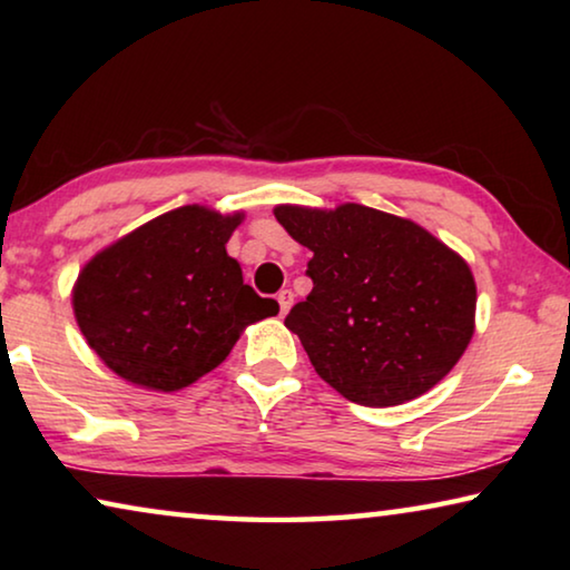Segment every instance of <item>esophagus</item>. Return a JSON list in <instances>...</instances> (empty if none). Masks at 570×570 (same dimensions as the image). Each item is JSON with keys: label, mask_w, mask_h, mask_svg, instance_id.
Wrapping results in <instances>:
<instances>
[{"label": "esophagus", "mask_w": 570, "mask_h": 570, "mask_svg": "<svg viewBox=\"0 0 570 570\" xmlns=\"http://www.w3.org/2000/svg\"><path fill=\"white\" fill-rule=\"evenodd\" d=\"M276 302H278V308H282V314H286L288 308H292V304H294L292 288H282V292L276 294Z\"/></svg>", "instance_id": "34e87169"}]
</instances>
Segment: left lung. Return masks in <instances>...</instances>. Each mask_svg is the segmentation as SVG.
I'll return each mask as SVG.
<instances>
[{
    "label": "left lung",
    "mask_w": 570,
    "mask_h": 570,
    "mask_svg": "<svg viewBox=\"0 0 570 570\" xmlns=\"http://www.w3.org/2000/svg\"><path fill=\"white\" fill-rule=\"evenodd\" d=\"M274 216L314 254V288L286 330L326 384L364 407H394L448 377L475 334L478 288L458 250L362 204H282Z\"/></svg>",
    "instance_id": "obj_1"
}]
</instances>
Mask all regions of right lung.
Wrapping results in <instances>:
<instances>
[{"instance_id": "right-lung-1", "label": "right lung", "mask_w": 570, "mask_h": 570, "mask_svg": "<svg viewBox=\"0 0 570 570\" xmlns=\"http://www.w3.org/2000/svg\"><path fill=\"white\" fill-rule=\"evenodd\" d=\"M244 218V210L180 206L82 266L72 312L110 372L135 387L178 392L216 370L248 324L278 314L226 250Z\"/></svg>"}]
</instances>
